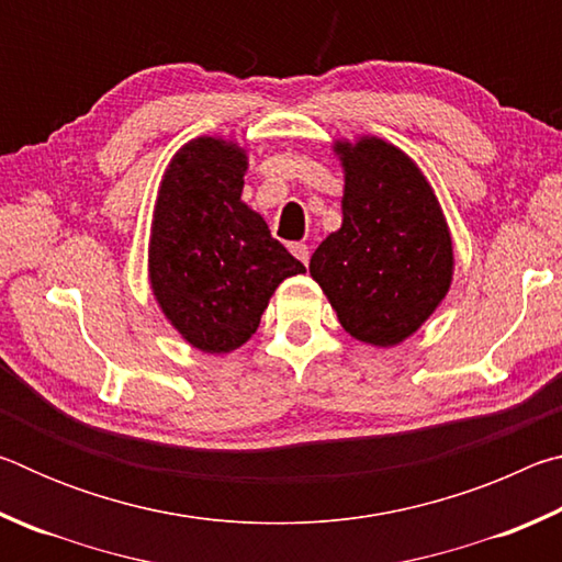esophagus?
I'll list each match as a JSON object with an SVG mask.
<instances>
[{
  "label": "esophagus",
  "instance_id": "34e87169",
  "mask_svg": "<svg viewBox=\"0 0 562 562\" xmlns=\"http://www.w3.org/2000/svg\"><path fill=\"white\" fill-rule=\"evenodd\" d=\"M290 252H292L294 258H297L302 265L310 262V247L304 245V243H292V245H290Z\"/></svg>",
  "mask_w": 562,
  "mask_h": 562
}]
</instances>
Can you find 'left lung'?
<instances>
[{
  "label": "left lung",
  "instance_id": "1",
  "mask_svg": "<svg viewBox=\"0 0 562 562\" xmlns=\"http://www.w3.org/2000/svg\"><path fill=\"white\" fill-rule=\"evenodd\" d=\"M345 168L341 227L310 274L351 337L394 347L424 325L451 288V233L429 180L382 138L337 140Z\"/></svg>",
  "mask_w": 562,
  "mask_h": 562
}]
</instances>
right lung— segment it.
<instances>
[{
	"instance_id": "add662e5",
	"label": "right lung",
	"mask_w": 562,
	"mask_h": 562,
	"mask_svg": "<svg viewBox=\"0 0 562 562\" xmlns=\"http://www.w3.org/2000/svg\"><path fill=\"white\" fill-rule=\"evenodd\" d=\"M245 170L233 140H188L160 180L150 225V290L180 337L207 355L243 347L278 284L304 272L240 201Z\"/></svg>"
}]
</instances>
